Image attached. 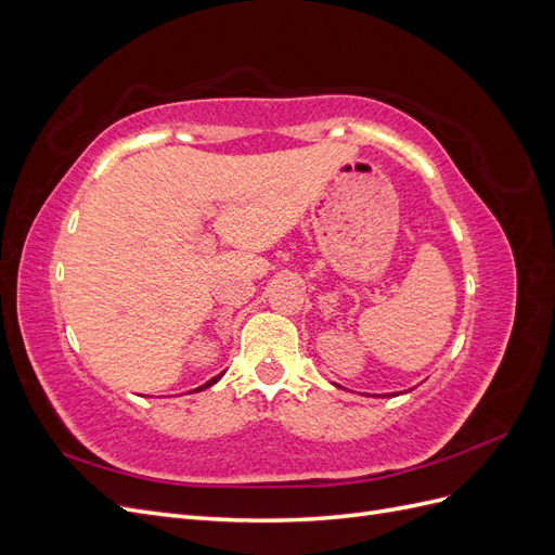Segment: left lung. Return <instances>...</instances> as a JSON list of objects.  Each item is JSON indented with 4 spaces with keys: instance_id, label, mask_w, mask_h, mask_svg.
I'll list each match as a JSON object with an SVG mask.
<instances>
[{
    "instance_id": "obj_1",
    "label": "left lung",
    "mask_w": 555,
    "mask_h": 555,
    "mask_svg": "<svg viewBox=\"0 0 555 555\" xmlns=\"http://www.w3.org/2000/svg\"><path fill=\"white\" fill-rule=\"evenodd\" d=\"M391 396H398V393H391Z\"/></svg>"
}]
</instances>
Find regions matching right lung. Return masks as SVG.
<instances>
[{"label":"right lung","instance_id":"obj_1","mask_svg":"<svg viewBox=\"0 0 555 555\" xmlns=\"http://www.w3.org/2000/svg\"><path fill=\"white\" fill-rule=\"evenodd\" d=\"M222 375H217V377H212V379H208L204 386H198V389H194V391H204V389H208V386H212L217 379H220Z\"/></svg>","mask_w":555,"mask_h":555}]
</instances>
